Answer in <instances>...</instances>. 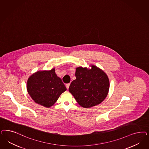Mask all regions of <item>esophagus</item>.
I'll use <instances>...</instances> for the list:
<instances>
[{
  "label": "esophagus",
  "mask_w": 149,
  "mask_h": 149,
  "mask_svg": "<svg viewBox=\"0 0 149 149\" xmlns=\"http://www.w3.org/2000/svg\"><path fill=\"white\" fill-rule=\"evenodd\" d=\"M70 85V83H68V84H66V88H67V89L69 88Z\"/></svg>",
  "instance_id": "34e87169"
}]
</instances>
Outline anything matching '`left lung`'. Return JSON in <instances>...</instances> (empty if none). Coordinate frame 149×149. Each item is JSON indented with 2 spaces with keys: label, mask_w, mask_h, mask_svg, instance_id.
<instances>
[{
  "label": "left lung",
  "mask_w": 149,
  "mask_h": 149,
  "mask_svg": "<svg viewBox=\"0 0 149 149\" xmlns=\"http://www.w3.org/2000/svg\"><path fill=\"white\" fill-rule=\"evenodd\" d=\"M91 69L78 67L76 69V79L68 89L78 104L84 108H90L100 104L107 95L109 79L105 72L95 65Z\"/></svg>",
  "instance_id": "obj_1"
}]
</instances>
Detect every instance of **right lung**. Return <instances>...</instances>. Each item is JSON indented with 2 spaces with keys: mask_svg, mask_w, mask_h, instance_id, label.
I'll return each mask as SVG.
<instances>
[{
  "mask_svg": "<svg viewBox=\"0 0 149 149\" xmlns=\"http://www.w3.org/2000/svg\"><path fill=\"white\" fill-rule=\"evenodd\" d=\"M67 90L55 68L49 71H38L31 75L27 82V91L34 101L45 107H50L60 95Z\"/></svg>",
  "mask_w": 149,
  "mask_h": 149,
  "instance_id": "obj_1",
  "label": "right lung"
}]
</instances>
